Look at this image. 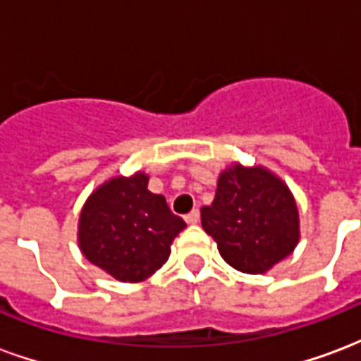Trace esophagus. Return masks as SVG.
Wrapping results in <instances>:
<instances>
[{"label":"esophagus","instance_id":"34e87169","mask_svg":"<svg viewBox=\"0 0 361 361\" xmlns=\"http://www.w3.org/2000/svg\"><path fill=\"white\" fill-rule=\"evenodd\" d=\"M199 216H201V214H199V211H197V209H193V211L189 212V214H185V222H188V224H197V222H199Z\"/></svg>","mask_w":361,"mask_h":361}]
</instances>
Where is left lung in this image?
I'll return each instance as SVG.
<instances>
[{"instance_id": "obj_1", "label": "left lung", "mask_w": 361, "mask_h": 361, "mask_svg": "<svg viewBox=\"0 0 361 361\" xmlns=\"http://www.w3.org/2000/svg\"><path fill=\"white\" fill-rule=\"evenodd\" d=\"M201 224L235 271L259 274L286 259L300 242V212L284 181L265 166L240 162L222 170Z\"/></svg>"}]
</instances>
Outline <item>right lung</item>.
Listing matches in <instances>:
<instances>
[{"label":"right lung","mask_w":361,"mask_h":361,"mask_svg":"<svg viewBox=\"0 0 361 361\" xmlns=\"http://www.w3.org/2000/svg\"><path fill=\"white\" fill-rule=\"evenodd\" d=\"M185 228L166 203L149 191V176H116L85 201L79 216V250L92 265L119 282H142L170 257L173 238Z\"/></svg>","instance_id":"add662e5"}]
</instances>
